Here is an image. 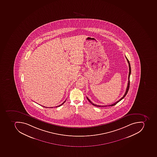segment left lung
Segmentation results:
<instances>
[{
	"mask_svg": "<svg viewBox=\"0 0 157 157\" xmlns=\"http://www.w3.org/2000/svg\"><path fill=\"white\" fill-rule=\"evenodd\" d=\"M126 59H127V62H128V65H129V75H128V84H127V87H126V91H125V94H124V95L123 96V97H122V98H121L118 101H116V102H115V103H114V104H112V105H109V106H113V105H116V104H117V103H118V102H119L120 101H121L122 99H124V97H125V96H126V95L127 94V92H128V91L129 89V86H130V75H131V67H130V64L129 61L128 60V59H127V58H126ZM86 98H87V100H88V101H90V103H91V104H92V105H94V106H97V107H101V106H107V105H95V104H93V103H92L91 102V101L90 100V99H89V98H87V97H86Z\"/></svg>",
	"mask_w": 157,
	"mask_h": 157,
	"instance_id": "1",
	"label": "left lung"
}]
</instances>
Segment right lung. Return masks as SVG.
Returning a JSON list of instances; mask_svg holds the SVG:
<instances>
[{"label":"right lung","instance_id":"right-lung-1","mask_svg":"<svg viewBox=\"0 0 157 157\" xmlns=\"http://www.w3.org/2000/svg\"><path fill=\"white\" fill-rule=\"evenodd\" d=\"M65 101H66V100L65 101H64V103H63L62 104H61V105H58V106H56V107H58V106H61V105H63V104H64V103H65ZM44 107H45V106H44ZM52 107H50V108H52Z\"/></svg>","mask_w":157,"mask_h":157}]
</instances>
